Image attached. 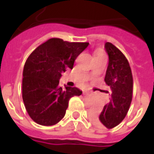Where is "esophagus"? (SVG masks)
<instances>
[{
    "label": "esophagus",
    "mask_w": 154,
    "mask_h": 154,
    "mask_svg": "<svg viewBox=\"0 0 154 154\" xmlns=\"http://www.w3.org/2000/svg\"><path fill=\"white\" fill-rule=\"evenodd\" d=\"M83 93H89V91H83Z\"/></svg>",
    "instance_id": "esophagus-1"
}]
</instances>
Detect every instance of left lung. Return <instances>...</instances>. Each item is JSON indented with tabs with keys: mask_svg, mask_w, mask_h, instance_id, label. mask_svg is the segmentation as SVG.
I'll return each instance as SVG.
<instances>
[{
	"mask_svg": "<svg viewBox=\"0 0 154 154\" xmlns=\"http://www.w3.org/2000/svg\"><path fill=\"white\" fill-rule=\"evenodd\" d=\"M105 48L109 63L105 82L110 94V100L101 111L91 110V120L96 125L112 129L125 119L133 97V76L125 56L114 44L107 42Z\"/></svg>",
	"mask_w": 154,
	"mask_h": 154,
	"instance_id": "8db88e82",
	"label": "left lung"
}]
</instances>
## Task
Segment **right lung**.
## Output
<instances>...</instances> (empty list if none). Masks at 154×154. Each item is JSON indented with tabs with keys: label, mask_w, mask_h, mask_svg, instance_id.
Listing matches in <instances>:
<instances>
[{
	"label": "right lung",
	"mask_w": 154,
	"mask_h": 154,
	"mask_svg": "<svg viewBox=\"0 0 154 154\" xmlns=\"http://www.w3.org/2000/svg\"><path fill=\"white\" fill-rule=\"evenodd\" d=\"M88 44L53 38L29 56L23 70L22 98L35 122L44 126L56 125L65 116L70 98L82 95L77 87L63 90L58 84L62 74L72 69L77 56Z\"/></svg>",
	"instance_id": "add662e5"
}]
</instances>
